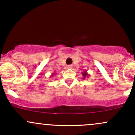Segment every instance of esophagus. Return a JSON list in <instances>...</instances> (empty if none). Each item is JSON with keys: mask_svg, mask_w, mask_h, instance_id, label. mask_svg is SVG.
I'll use <instances>...</instances> for the list:
<instances>
[{"mask_svg": "<svg viewBox=\"0 0 135 135\" xmlns=\"http://www.w3.org/2000/svg\"><path fill=\"white\" fill-rule=\"evenodd\" d=\"M72 67H73V66L71 65H70L67 66V69H72Z\"/></svg>", "mask_w": 135, "mask_h": 135, "instance_id": "obj_1", "label": "esophagus"}]
</instances>
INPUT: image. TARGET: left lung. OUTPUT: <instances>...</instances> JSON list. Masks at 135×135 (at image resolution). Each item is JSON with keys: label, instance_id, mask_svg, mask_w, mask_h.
<instances>
[{"label": "left lung", "instance_id": "obj_1", "mask_svg": "<svg viewBox=\"0 0 135 135\" xmlns=\"http://www.w3.org/2000/svg\"><path fill=\"white\" fill-rule=\"evenodd\" d=\"M82 75H83V78L84 79H85L87 77V78H88V77H89V74L87 72V71H84V72H82Z\"/></svg>", "mask_w": 135, "mask_h": 135}]
</instances>
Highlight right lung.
<instances>
[{
    "mask_svg": "<svg viewBox=\"0 0 135 135\" xmlns=\"http://www.w3.org/2000/svg\"><path fill=\"white\" fill-rule=\"evenodd\" d=\"M54 75H55V73H53V74H52V75H51L50 77H53V76H54Z\"/></svg>",
    "mask_w": 135,
    "mask_h": 135,
    "instance_id": "obj_1",
    "label": "right lung"
}]
</instances>
